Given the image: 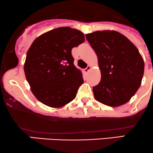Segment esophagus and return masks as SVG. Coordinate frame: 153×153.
<instances>
[{"instance_id":"1","label":"esophagus","mask_w":153,"mask_h":153,"mask_svg":"<svg viewBox=\"0 0 153 153\" xmlns=\"http://www.w3.org/2000/svg\"><path fill=\"white\" fill-rule=\"evenodd\" d=\"M90 69H91V66H87V67L84 69V71H85V73H87V72L90 71Z\"/></svg>"}]
</instances>
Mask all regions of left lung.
I'll return each instance as SVG.
<instances>
[{
    "mask_svg": "<svg viewBox=\"0 0 153 153\" xmlns=\"http://www.w3.org/2000/svg\"><path fill=\"white\" fill-rule=\"evenodd\" d=\"M98 58L101 79L93 87L97 100L111 107L127 102L141 85L145 63L138 49L116 31L87 34Z\"/></svg>",
    "mask_w": 153,
    "mask_h": 153,
    "instance_id": "obj_1",
    "label": "left lung"
}]
</instances>
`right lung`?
<instances>
[{"label": "right lung", "mask_w": 153, "mask_h": 153, "mask_svg": "<svg viewBox=\"0 0 153 153\" xmlns=\"http://www.w3.org/2000/svg\"><path fill=\"white\" fill-rule=\"evenodd\" d=\"M85 40L82 32L66 27L49 31L32 42L24 69L32 92L41 102L58 108L76 97L84 80L74 64L71 50Z\"/></svg>", "instance_id": "obj_1"}]
</instances>
